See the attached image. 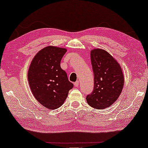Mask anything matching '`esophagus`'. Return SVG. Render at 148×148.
<instances>
[{"label":"esophagus","instance_id":"1","mask_svg":"<svg viewBox=\"0 0 148 148\" xmlns=\"http://www.w3.org/2000/svg\"><path fill=\"white\" fill-rule=\"evenodd\" d=\"M79 84V82H78V81H76V82H74V86L76 87V88H77V87H78Z\"/></svg>","mask_w":148,"mask_h":148}]
</instances>
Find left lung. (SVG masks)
Instances as JSON below:
<instances>
[{
    "mask_svg": "<svg viewBox=\"0 0 148 148\" xmlns=\"http://www.w3.org/2000/svg\"><path fill=\"white\" fill-rule=\"evenodd\" d=\"M90 57L94 88L86 100L93 108L103 109L113 104L120 96L125 82L123 72L116 60L104 49H92Z\"/></svg>",
    "mask_w": 148,
    "mask_h": 148,
    "instance_id": "left-lung-1",
    "label": "left lung"
}]
</instances>
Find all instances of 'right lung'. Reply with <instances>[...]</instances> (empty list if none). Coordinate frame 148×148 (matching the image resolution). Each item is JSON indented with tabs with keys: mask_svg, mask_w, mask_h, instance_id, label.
Wrapping results in <instances>:
<instances>
[{
	"mask_svg": "<svg viewBox=\"0 0 148 148\" xmlns=\"http://www.w3.org/2000/svg\"><path fill=\"white\" fill-rule=\"evenodd\" d=\"M66 51L65 48L46 47L35 55L28 69V82L33 95L49 109L61 107L69 90L74 87L60 67V61Z\"/></svg>",
	"mask_w": 148,
	"mask_h": 148,
	"instance_id": "1",
	"label": "right lung"
}]
</instances>
